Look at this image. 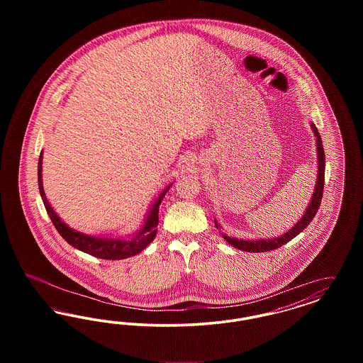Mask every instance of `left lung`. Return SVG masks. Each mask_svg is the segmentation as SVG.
I'll list each match as a JSON object with an SVG mask.
<instances>
[{
    "label": "left lung",
    "instance_id": "8db88e82",
    "mask_svg": "<svg viewBox=\"0 0 363 363\" xmlns=\"http://www.w3.org/2000/svg\"><path fill=\"white\" fill-rule=\"evenodd\" d=\"M311 130L315 136V144H317V179H315V186L311 194V203L308 204L306 211L303 212L302 218L295 223V225L284 234L274 237V238H267V240H241V238H235V237H228L225 233H222V237L225 241L228 242L233 247H237L243 252H252V253H259V252H269L277 249L280 246H283L284 243L291 241L295 238L299 233H302L308 225L313 220V218L315 216L320 204H321V199H323V191H324V178H325V152H324V147H323V141L321 136L315 128L314 123H311ZM216 228H220V225H218V222L215 220Z\"/></svg>",
    "mask_w": 363,
    "mask_h": 363
}]
</instances>
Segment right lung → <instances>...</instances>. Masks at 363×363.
<instances>
[{
    "instance_id": "add662e5",
    "label": "right lung",
    "mask_w": 363,
    "mask_h": 363,
    "mask_svg": "<svg viewBox=\"0 0 363 363\" xmlns=\"http://www.w3.org/2000/svg\"><path fill=\"white\" fill-rule=\"evenodd\" d=\"M42 159L43 152H40L39 162H38V185L42 201L45 208L52 219V225L60 233V235L69 243L70 246L88 253L94 257L104 259H123L132 256H136L143 252L151 242L155 240L157 233V223H159V206L164 197V194L172 188L173 184L167 185L162 190L156 200H154L147 216L144 219V225L138 228L136 233L125 235V237H104V235H89L82 231H76L67 225L52 209L43 189L42 182Z\"/></svg>"
}]
</instances>
